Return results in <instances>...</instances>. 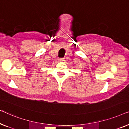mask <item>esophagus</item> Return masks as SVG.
I'll return each mask as SVG.
<instances>
[{"label":"esophagus","mask_w":129,"mask_h":129,"mask_svg":"<svg viewBox=\"0 0 129 129\" xmlns=\"http://www.w3.org/2000/svg\"><path fill=\"white\" fill-rule=\"evenodd\" d=\"M59 61H60V62H62V61H64V58H61L59 59Z\"/></svg>","instance_id":"obj_1"}]
</instances>
